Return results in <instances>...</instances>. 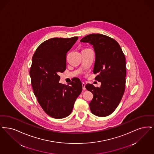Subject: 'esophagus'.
<instances>
[{
	"label": "esophagus",
	"instance_id": "obj_1",
	"mask_svg": "<svg viewBox=\"0 0 154 154\" xmlns=\"http://www.w3.org/2000/svg\"><path fill=\"white\" fill-rule=\"evenodd\" d=\"M82 89L83 90H85V84L84 82H82Z\"/></svg>",
	"mask_w": 154,
	"mask_h": 154
}]
</instances>
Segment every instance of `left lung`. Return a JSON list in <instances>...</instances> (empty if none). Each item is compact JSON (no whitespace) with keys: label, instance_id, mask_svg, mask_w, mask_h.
I'll list each match as a JSON object with an SVG mask.
<instances>
[{"label":"left lung","instance_id":"obj_1","mask_svg":"<svg viewBox=\"0 0 154 154\" xmlns=\"http://www.w3.org/2000/svg\"><path fill=\"white\" fill-rule=\"evenodd\" d=\"M92 45L96 60L93 73L101 86L86 84V89L92 93L89 103L93 114L99 117L111 115L116 109L125 91L126 77L125 57L119 44L115 39L100 34L88 35L80 41Z\"/></svg>","mask_w":154,"mask_h":154}]
</instances>
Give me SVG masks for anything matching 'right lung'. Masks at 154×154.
Segmentation results:
<instances>
[{
	"instance_id": "1",
	"label": "right lung",
	"mask_w": 154,
	"mask_h": 154,
	"mask_svg": "<svg viewBox=\"0 0 154 154\" xmlns=\"http://www.w3.org/2000/svg\"><path fill=\"white\" fill-rule=\"evenodd\" d=\"M77 39V37L49 39L38 46L32 58L30 75L34 94L44 111L55 119L71 113L82 89L78 78L73 79L69 85L59 82L58 74L66 70L67 53Z\"/></svg>"
}]
</instances>
